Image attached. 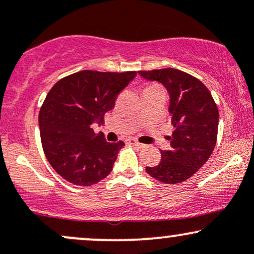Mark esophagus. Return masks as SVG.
<instances>
[{"instance_id":"esophagus-1","label":"esophagus","mask_w":254,"mask_h":254,"mask_svg":"<svg viewBox=\"0 0 254 254\" xmlns=\"http://www.w3.org/2000/svg\"><path fill=\"white\" fill-rule=\"evenodd\" d=\"M127 144H132V145H135V147H137V148H143V145H144V144L139 143V142H137L136 139H133V138L127 139Z\"/></svg>"}]
</instances>
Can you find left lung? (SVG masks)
<instances>
[{"instance_id": "8db88e82", "label": "left lung", "mask_w": 254, "mask_h": 254, "mask_svg": "<svg viewBox=\"0 0 254 254\" xmlns=\"http://www.w3.org/2000/svg\"><path fill=\"white\" fill-rule=\"evenodd\" d=\"M148 81H156L170 94V121L174 131L171 149L161 151L155 167H145L150 177L165 184L191 178L210 157L217 138L218 110L211 93L196 77L173 68L138 71Z\"/></svg>"}]
</instances>
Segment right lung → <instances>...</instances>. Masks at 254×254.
Returning a JSON list of instances; mask_svg holds the SVG:
<instances>
[{
    "label": "right lung",
    "instance_id": "obj_1",
    "mask_svg": "<svg viewBox=\"0 0 254 254\" xmlns=\"http://www.w3.org/2000/svg\"><path fill=\"white\" fill-rule=\"evenodd\" d=\"M136 71L82 70L62 78L46 95L39 112V130L49 164L66 182L94 185L112 171L124 142H106L92 124L104 123L118 93Z\"/></svg>",
    "mask_w": 254,
    "mask_h": 254
}]
</instances>
